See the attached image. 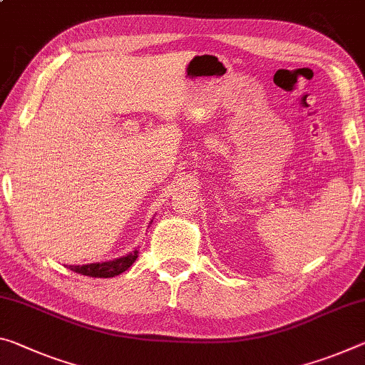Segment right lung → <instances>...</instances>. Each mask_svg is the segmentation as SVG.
Here are the masks:
<instances>
[{
	"label": "right lung",
	"mask_w": 365,
	"mask_h": 365,
	"mask_svg": "<svg viewBox=\"0 0 365 365\" xmlns=\"http://www.w3.org/2000/svg\"><path fill=\"white\" fill-rule=\"evenodd\" d=\"M138 250L128 253L126 257H121L113 259V262H106V263H91V264H83V266H69V269L74 271V273H79L83 276L89 277H113L118 276L130 268V266L135 263L138 258Z\"/></svg>",
	"instance_id": "1"
}]
</instances>
